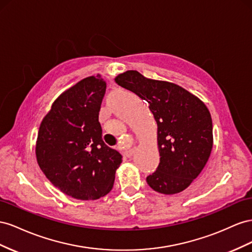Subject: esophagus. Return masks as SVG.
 Listing matches in <instances>:
<instances>
[{"instance_id": "1", "label": "esophagus", "mask_w": 252, "mask_h": 252, "mask_svg": "<svg viewBox=\"0 0 252 252\" xmlns=\"http://www.w3.org/2000/svg\"><path fill=\"white\" fill-rule=\"evenodd\" d=\"M135 150H136V147H134V148H132V149H130V150L126 151V157H131V156L135 153Z\"/></svg>"}]
</instances>
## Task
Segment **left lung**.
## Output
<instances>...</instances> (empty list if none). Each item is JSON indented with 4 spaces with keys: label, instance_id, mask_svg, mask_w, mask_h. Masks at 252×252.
<instances>
[{
    "label": "left lung",
    "instance_id": "8db88e82",
    "mask_svg": "<svg viewBox=\"0 0 252 252\" xmlns=\"http://www.w3.org/2000/svg\"><path fill=\"white\" fill-rule=\"evenodd\" d=\"M115 81L146 100L157 124L160 162L147 177L148 185L166 195L184 191L211 154L213 131L208 107L182 86L146 78L137 70L119 74Z\"/></svg>",
    "mask_w": 252,
    "mask_h": 252
}]
</instances>
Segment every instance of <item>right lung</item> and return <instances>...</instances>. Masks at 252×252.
Returning <instances> with one entry per match:
<instances>
[{
    "instance_id": "add662e5",
    "label": "right lung",
    "mask_w": 252,
    "mask_h": 252,
    "mask_svg": "<svg viewBox=\"0 0 252 252\" xmlns=\"http://www.w3.org/2000/svg\"><path fill=\"white\" fill-rule=\"evenodd\" d=\"M105 89L100 75L82 79L55 100L39 127L40 169L56 188L76 199L106 195L122 161L102 139L99 111Z\"/></svg>"
}]
</instances>
